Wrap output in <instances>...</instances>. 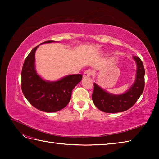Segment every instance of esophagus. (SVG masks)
<instances>
[{"label":"esophagus","mask_w":159,"mask_h":159,"mask_svg":"<svg viewBox=\"0 0 159 159\" xmlns=\"http://www.w3.org/2000/svg\"><path fill=\"white\" fill-rule=\"evenodd\" d=\"M91 74H92V71H90V70H86L85 72L83 73V78L90 77Z\"/></svg>","instance_id":"esophagus-1"}]
</instances>
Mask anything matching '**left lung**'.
<instances>
[{"label": "left lung", "mask_w": 159, "mask_h": 159, "mask_svg": "<svg viewBox=\"0 0 159 159\" xmlns=\"http://www.w3.org/2000/svg\"><path fill=\"white\" fill-rule=\"evenodd\" d=\"M133 58L137 65L135 80L126 92L113 94L94 83L92 98L94 105L99 110L107 113L123 112L133 107L139 98L144 89L145 70L139 57L133 56Z\"/></svg>", "instance_id": "left-lung-1"}]
</instances>
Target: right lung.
Masks as SVG:
<instances>
[{
  "instance_id": "obj_1",
  "label": "right lung",
  "mask_w": 159,
  "mask_h": 159,
  "mask_svg": "<svg viewBox=\"0 0 159 159\" xmlns=\"http://www.w3.org/2000/svg\"><path fill=\"white\" fill-rule=\"evenodd\" d=\"M57 42L46 41L42 43ZM39 46L26 57L22 70V91L29 102L43 112H57L66 107L71 99L73 89L81 81V74H70L53 81L43 79L35 69V54Z\"/></svg>"
}]
</instances>
